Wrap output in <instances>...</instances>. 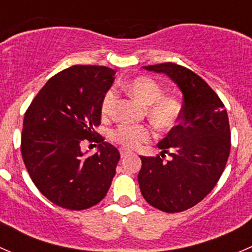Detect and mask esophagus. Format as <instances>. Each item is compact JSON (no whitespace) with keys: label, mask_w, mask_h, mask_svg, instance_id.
Returning a JSON list of instances; mask_svg holds the SVG:
<instances>
[{"label":"esophagus","mask_w":252,"mask_h":252,"mask_svg":"<svg viewBox=\"0 0 252 252\" xmlns=\"http://www.w3.org/2000/svg\"><path fill=\"white\" fill-rule=\"evenodd\" d=\"M119 154H121V157H122V158H123V157L128 156V155L130 154V152L126 151V150H124V149H121V150H119Z\"/></svg>","instance_id":"obj_1"}]
</instances>
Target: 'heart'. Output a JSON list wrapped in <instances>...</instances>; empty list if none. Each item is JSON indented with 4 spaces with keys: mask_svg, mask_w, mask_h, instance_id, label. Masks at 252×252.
<instances>
[{
    "mask_svg": "<svg viewBox=\"0 0 252 252\" xmlns=\"http://www.w3.org/2000/svg\"><path fill=\"white\" fill-rule=\"evenodd\" d=\"M124 89L142 105L149 106L147 114L152 123L161 130L173 128L179 119L183 106L179 98L174 95H163V89L154 79L138 77L129 80ZM116 91L108 89L101 100V114L108 117L112 114L116 103ZM152 138V131L146 126L122 124L112 133V139L126 149H138L142 142Z\"/></svg>",
    "mask_w": 252,
    "mask_h": 252,
    "instance_id": "heart-1",
    "label": "heart"
}]
</instances>
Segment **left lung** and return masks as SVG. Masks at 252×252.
<instances>
[{"label":"left lung","instance_id":"left-lung-1","mask_svg":"<svg viewBox=\"0 0 252 252\" xmlns=\"http://www.w3.org/2000/svg\"><path fill=\"white\" fill-rule=\"evenodd\" d=\"M144 69L164 73L179 86L184 102L179 123L157 144L156 157L140 156L138 175L144 199L167 213L182 212L216 187L230 152L227 110L207 83L183 65L167 62ZM168 153L171 161H164Z\"/></svg>","mask_w":252,"mask_h":252}]
</instances>
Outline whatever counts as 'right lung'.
I'll use <instances>...</instances> for the list:
<instances>
[{
    "label": "right lung",
    "mask_w": 252,
    "mask_h": 252,
    "mask_svg": "<svg viewBox=\"0 0 252 252\" xmlns=\"http://www.w3.org/2000/svg\"><path fill=\"white\" fill-rule=\"evenodd\" d=\"M114 74L103 65H72L53 75L25 112L23 161L39 191L60 207H93L116 175L118 150L95 131ZM85 138L99 142V152L90 158L80 149Z\"/></svg>",
    "instance_id": "1"
}]
</instances>
